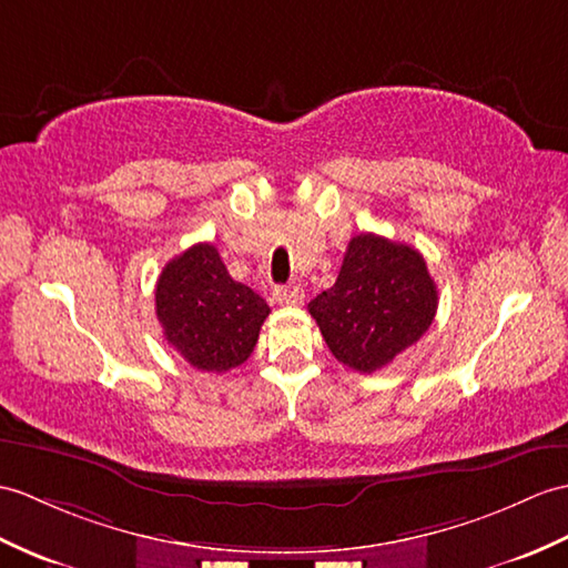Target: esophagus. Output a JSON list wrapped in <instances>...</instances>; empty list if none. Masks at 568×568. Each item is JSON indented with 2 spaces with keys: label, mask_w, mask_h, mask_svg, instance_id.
Listing matches in <instances>:
<instances>
[{
  "label": "esophagus",
  "mask_w": 568,
  "mask_h": 568,
  "mask_svg": "<svg viewBox=\"0 0 568 568\" xmlns=\"http://www.w3.org/2000/svg\"><path fill=\"white\" fill-rule=\"evenodd\" d=\"M273 300L278 302V305H302V300H305V290L297 285H278L273 290Z\"/></svg>",
  "instance_id": "1"
}]
</instances>
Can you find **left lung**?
<instances>
[{
  "instance_id": "1",
  "label": "left lung",
  "mask_w": 568,
  "mask_h": 568,
  "mask_svg": "<svg viewBox=\"0 0 568 568\" xmlns=\"http://www.w3.org/2000/svg\"><path fill=\"white\" fill-rule=\"evenodd\" d=\"M438 290L414 246L377 234L348 244L336 283L310 302L328 351L351 371L375 373L428 332Z\"/></svg>"
}]
</instances>
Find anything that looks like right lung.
Masks as SVG:
<instances>
[{
    "label": "right lung",
    "mask_w": 568,
    "mask_h": 568,
    "mask_svg": "<svg viewBox=\"0 0 568 568\" xmlns=\"http://www.w3.org/2000/svg\"><path fill=\"white\" fill-rule=\"evenodd\" d=\"M156 320L181 358L203 373H227L254 353L271 307L236 283L213 244L171 258L154 290Z\"/></svg>",
    "instance_id": "add662e5"
}]
</instances>
